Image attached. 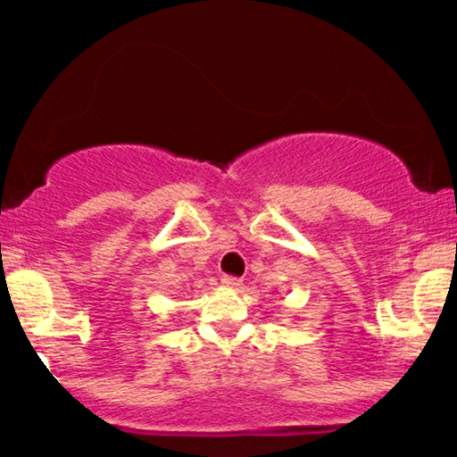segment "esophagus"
I'll return each instance as SVG.
<instances>
[{"mask_svg":"<svg viewBox=\"0 0 457 457\" xmlns=\"http://www.w3.org/2000/svg\"><path fill=\"white\" fill-rule=\"evenodd\" d=\"M221 283H223L225 287H240V286H243V279H238V277L225 275L223 279H221Z\"/></svg>","mask_w":457,"mask_h":457,"instance_id":"34e87169","label":"esophagus"}]
</instances>
